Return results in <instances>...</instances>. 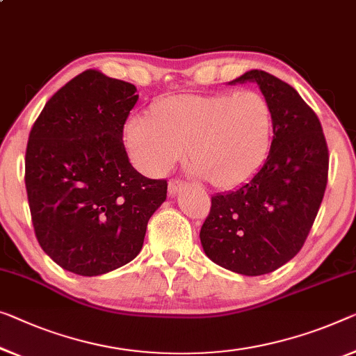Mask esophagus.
I'll return each instance as SVG.
<instances>
[{"mask_svg": "<svg viewBox=\"0 0 356 356\" xmlns=\"http://www.w3.org/2000/svg\"><path fill=\"white\" fill-rule=\"evenodd\" d=\"M182 187H184L182 180L172 179V180H169V184H168V192H169V195L174 196V195H177V192H179V190L182 188Z\"/></svg>", "mask_w": 356, "mask_h": 356, "instance_id": "1", "label": "esophagus"}]
</instances>
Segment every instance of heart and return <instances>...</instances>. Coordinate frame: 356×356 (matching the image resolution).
Masks as SVG:
<instances>
[{
  "instance_id": "b5f03b06",
  "label": "heart",
  "mask_w": 356,
  "mask_h": 356,
  "mask_svg": "<svg viewBox=\"0 0 356 356\" xmlns=\"http://www.w3.org/2000/svg\"><path fill=\"white\" fill-rule=\"evenodd\" d=\"M272 136V107L256 91L172 95L153 105L152 115L132 113L123 127L127 155L140 172L161 176L185 148L193 171L216 187L251 177Z\"/></svg>"
}]
</instances>
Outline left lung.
<instances>
[{"label":"left lung","mask_w":356,"mask_h":356,"mask_svg":"<svg viewBox=\"0 0 356 356\" xmlns=\"http://www.w3.org/2000/svg\"><path fill=\"white\" fill-rule=\"evenodd\" d=\"M246 81L257 83L272 107V145L246 184L212 196L200 240L212 262L259 277L304 246L325 196L330 153L320 120L293 86L262 70L229 84Z\"/></svg>","instance_id":"left-lung-1"}]
</instances>
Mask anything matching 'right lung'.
I'll list each match as a JSON object with an SVG mask.
<instances>
[{
	"mask_svg": "<svg viewBox=\"0 0 356 356\" xmlns=\"http://www.w3.org/2000/svg\"><path fill=\"white\" fill-rule=\"evenodd\" d=\"M136 92L134 84L86 70L47 100L30 131L25 187L36 240L81 277L131 262L166 200V180L137 172L123 144Z\"/></svg>",
	"mask_w": 356,
	"mask_h": 356,
	"instance_id": "1",
	"label": "right lung"
}]
</instances>
